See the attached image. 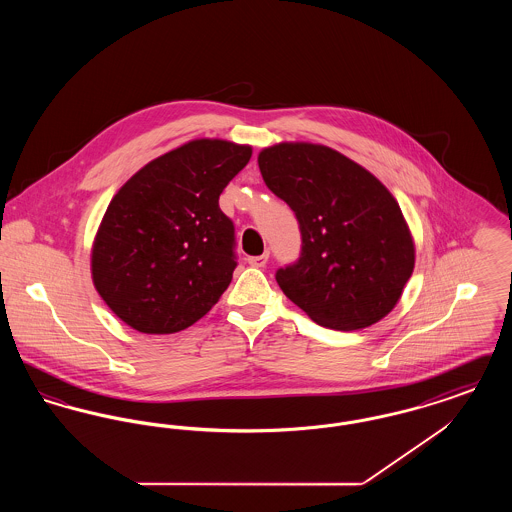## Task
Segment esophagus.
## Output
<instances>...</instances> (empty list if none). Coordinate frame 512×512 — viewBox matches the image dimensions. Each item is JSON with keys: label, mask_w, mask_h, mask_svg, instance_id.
Returning <instances> with one entry per match:
<instances>
[{"label": "esophagus", "mask_w": 512, "mask_h": 512, "mask_svg": "<svg viewBox=\"0 0 512 512\" xmlns=\"http://www.w3.org/2000/svg\"><path fill=\"white\" fill-rule=\"evenodd\" d=\"M268 261V253H263V255H257V257H247V263L251 265V267L255 268H263L267 265Z\"/></svg>", "instance_id": "34e87169"}]
</instances>
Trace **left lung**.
<instances>
[{"label": "left lung", "mask_w": 512, "mask_h": 512, "mask_svg": "<svg viewBox=\"0 0 512 512\" xmlns=\"http://www.w3.org/2000/svg\"><path fill=\"white\" fill-rule=\"evenodd\" d=\"M257 163L301 230L299 261L276 272L286 297L320 326L343 332L391 313L413 274L414 242L390 190L320 144L265 147Z\"/></svg>", "instance_id": "1"}]
</instances>
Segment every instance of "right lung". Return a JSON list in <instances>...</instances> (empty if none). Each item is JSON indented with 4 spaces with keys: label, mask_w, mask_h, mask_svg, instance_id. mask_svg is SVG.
Returning a JSON list of instances; mask_svg holds the SVG:
<instances>
[{
    "label": "right lung",
    "mask_w": 512,
    "mask_h": 512,
    "mask_svg": "<svg viewBox=\"0 0 512 512\" xmlns=\"http://www.w3.org/2000/svg\"><path fill=\"white\" fill-rule=\"evenodd\" d=\"M251 146L199 138L149 161L111 199L92 245L107 307L142 334L205 317L236 268L234 224L219 207Z\"/></svg>",
    "instance_id": "obj_1"
}]
</instances>
